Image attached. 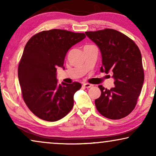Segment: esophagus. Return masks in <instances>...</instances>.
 I'll return each mask as SVG.
<instances>
[{
  "instance_id": "1",
  "label": "esophagus",
  "mask_w": 156,
  "mask_h": 156,
  "mask_svg": "<svg viewBox=\"0 0 156 156\" xmlns=\"http://www.w3.org/2000/svg\"><path fill=\"white\" fill-rule=\"evenodd\" d=\"M83 86L86 87V88H90V87H93V84H89V83H84V84H83Z\"/></svg>"
}]
</instances>
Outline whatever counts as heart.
<instances>
[{"label":"heart","instance_id":"1","mask_svg":"<svg viewBox=\"0 0 156 156\" xmlns=\"http://www.w3.org/2000/svg\"><path fill=\"white\" fill-rule=\"evenodd\" d=\"M86 46H89V45H86ZM86 46H85V47H86Z\"/></svg>","mask_w":156,"mask_h":156}]
</instances>
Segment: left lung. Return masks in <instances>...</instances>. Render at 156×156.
<instances>
[{
	"mask_svg": "<svg viewBox=\"0 0 156 156\" xmlns=\"http://www.w3.org/2000/svg\"><path fill=\"white\" fill-rule=\"evenodd\" d=\"M101 54L100 71L113 72L115 85L111 89L99 87L101 96L95 100L98 112L110 119H120L134 109L144 82L139 48L124 34L113 29L86 32Z\"/></svg>",
	"mask_w": 156,
	"mask_h": 156,
	"instance_id": "1",
	"label": "left lung"
}]
</instances>
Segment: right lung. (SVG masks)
I'll use <instances>...</instances> for the list:
<instances>
[{"instance_id":"right-lung-1","label":"right lung","mask_w":156,"mask_h":156,"mask_svg":"<svg viewBox=\"0 0 156 156\" xmlns=\"http://www.w3.org/2000/svg\"><path fill=\"white\" fill-rule=\"evenodd\" d=\"M86 37L84 33L53 29L33 35L27 42L18 65V79L24 101L38 118L56 121L73 107L79 82L59 84L57 68L64 67L68 50Z\"/></svg>"}]
</instances>
